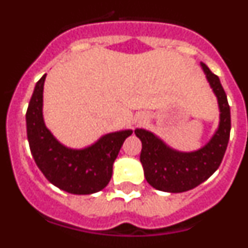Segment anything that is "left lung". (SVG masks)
<instances>
[{
  "instance_id": "8db88e82",
  "label": "left lung",
  "mask_w": 248,
  "mask_h": 248,
  "mask_svg": "<svg viewBox=\"0 0 248 248\" xmlns=\"http://www.w3.org/2000/svg\"><path fill=\"white\" fill-rule=\"evenodd\" d=\"M201 67L220 107V125L209 143L192 153H180L166 146L163 140L150 131L144 129L135 130L143 145L140 161L143 164L146 181L160 191L184 192L207 180L220 166L229 144L231 113L226 93L218 77L203 63H201Z\"/></svg>"
}]
</instances>
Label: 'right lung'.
<instances>
[{"instance_id":"add662e5","label":"right lung","mask_w":248,"mask_h":248,"mask_svg":"<svg viewBox=\"0 0 248 248\" xmlns=\"http://www.w3.org/2000/svg\"><path fill=\"white\" fill-rule=\"evenodd\" d=\"M46 74L37 82L26 113L31 153L47 180L61 190L76 195L98 192L108 185L113 164L131 130L110 133L80 150L59 143L43 122V85Z\"/></svg>"}]
</instances>
